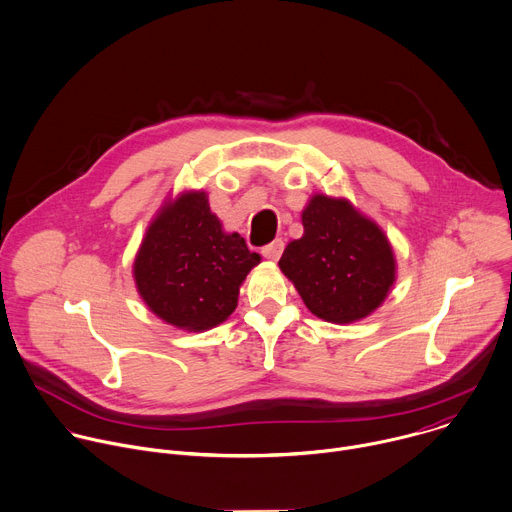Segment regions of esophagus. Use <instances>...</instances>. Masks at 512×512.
Masks as SVG:
<instances>
[{"instance_id": "34e87169", "label": "esophagus", "mask_w": 512, "mask_h": 512, "mask_svg": "<svg viewBox=\"0 0 512 512\" xmlns=\"http://www.w3.org/2000/svg\"><path fill=\"white\" fill-rule=\"evenodd\" d=\"M283 249H285V243H283L281 239H275L273 243L265 245V247L261 249V253H263V257H267V259H271V261H277V259L281 257Z\"/></svg>"}]
</instances>
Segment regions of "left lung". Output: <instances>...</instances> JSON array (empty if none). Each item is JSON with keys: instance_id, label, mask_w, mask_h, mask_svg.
I'll return each mask as SVG.
<instances>
[{"instance_id": "1", "label": "left lung", "mask_w": 512, "mask_h": 512, "mask_svg": "<svg viewBox=\"0 0 512 512\" xmlns=\"http://www.w3.org/2000/svg\"><path fill=\"white\" fill-rule=\"evenodd\" d=\"M301 223L303 237L285 247L279 269L305 307L339 325L374 313L396 283L394 249L380 225L327 195L309 199Z\"/></svg>"}]
</instances>
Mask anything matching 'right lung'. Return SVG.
<instances>
[{"label": "right lung", "mask_w": 512, "mask_h": 512, "mask_svg": "<svg viewBox=\"0 0 512 512\" xmlns=\"http://www.w3.org/2000/svg\"><path fill=\"white\" fill-rule=\"evenodd\" d=\"M261 263L239 233H227L205 191H183L158 209L134 257L146 307L164 323L207 331L237 307L239 287Z\"/></svg>", "instance_id": "right-lung-1"}]
</instances>
